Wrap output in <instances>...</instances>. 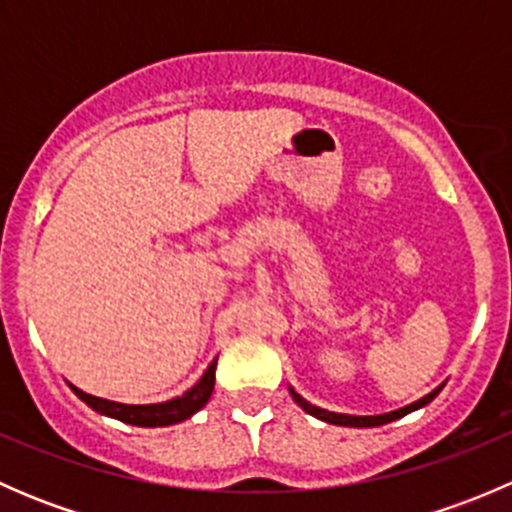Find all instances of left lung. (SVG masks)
Instances as JSON below:
<instances>
[{"label": "left lung", "mask_w": 512, "mask_h": 512, "mask_svg": "<svg viewBox=\"0 0 512 512\" xmlns=\"http://www.w3.org/2000/svg\"><path fill=\"white\" fill-rule=\"evenodd\" d=\"M441 389H443V384L438 386V389H433L431 394L423 396V399L414 401V404L404 406V409H399V411H391V414H381V416H347V414H334V411H327V409H319V406H312V404H309V401H304L302 396L297 394V391L289 389V394H292L294 404H299V406H302L304 411H307V414H312V416L322 418V421L334 423V426H356V428H369V426H384V423L396 421V418H401V416L411 414V411L421 409V406L431 404V401L436 399L438 391H441Z\"/></svg>", "instance_id": "1"}]
</instances>
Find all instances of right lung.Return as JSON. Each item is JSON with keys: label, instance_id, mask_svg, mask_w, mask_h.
Returning a JSON list of instances; mask_svg holds the SVG:
<instances>
[{"label": "right lung", "instance_id": "right-lung-1", "mask_svg": "<svg viewBox=\"0 0 512 512\" xmlns=\"http://www.w3.org/2000/svg\"><path fill=\"white\" fill-rule=\"evenodd\" d=\"M215 366H218V359L208 366V371L203 374V379L193 386V389L185 391L183 396L178 399L163 401V404H146V406H133V404H118V401H108V399H98V396L84 394L81 389L71 386L76 396H79L84 404H89L91 409L98 411L103 416L118 418L123 423H131V426H170V423H180L185 418H190L195 411L203 409L208 404L210 394L215 389Z\"/></svg>", "mask_w": 512, "mask_h": 512}]
</instances>
